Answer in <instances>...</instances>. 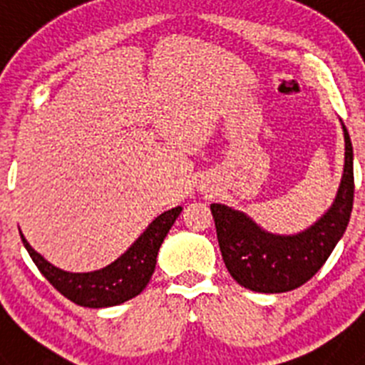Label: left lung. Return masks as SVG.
<instances>
[{"label":"left lung","mask_w":365,"mask_h":365,"mask_svg":"<svg viewBox=\"0 0 365 365\" xmlns=\"http://www.w3.org/2000/svg\"><path fill=\"white\" fill-rule=\"evenodd\" d=\"M346 160L336 197L314 225L298 234H272L245 212L210 205L219 248L232 278L254 292L294 291L322 269L349 225L354 197L353 144L341 122Z\"/></svg>","instance_id":"obj_1"}]
</instances>
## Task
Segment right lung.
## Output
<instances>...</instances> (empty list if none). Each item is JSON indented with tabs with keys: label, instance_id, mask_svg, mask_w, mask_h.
Listing matches in <instances>:
<instances>
[{
	"label": "right lung",
	"instance_id": "1",
	"mask_svg": "<svg viewBox=\"0 0 365 365\" xmlns=\"http://www.w3.org/2000/svg\"><path fill=\"white\" fill-rule=\"evenodd\" d=\"M180 212H182V206H175L172 210L160 214L159 217H155L150 222V227L120 257H117L104 269L93 270V272H67V270L58 269L29 245L21 232L19 234H21V241L27 248L29 256L36 263L45 279L58 292H62L67 299L82 307H113V305H120L135 298L146 289L157 265L160 245Z\"/></svg>",
	"mask_w": 365,
	"mask_h": 365
}]
</instances>
